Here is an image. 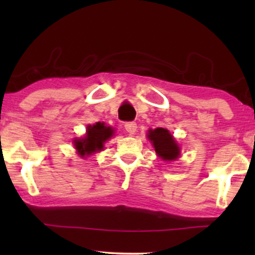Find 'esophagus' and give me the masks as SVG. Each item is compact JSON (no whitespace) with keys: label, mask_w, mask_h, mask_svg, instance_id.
<instances>
[{"label":"esophagus","mask_w":255,"mask_h":255,"mask_svg":"<svg viewBox=\"0 0 255 255\" xmlns=\"http://www.w3.org/2000/svg\"><path fill=\"white\" fill-rule=\"evenodd\" d=\"M136 124L135 122H126L125 124V129L127 130V133H129L130 135L136 131Z\"/></svg>","instance_id":"1"}]
</instances>
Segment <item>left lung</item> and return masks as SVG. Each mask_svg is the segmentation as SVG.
Here are the masks:
<instances>
[{
	"label": "left lung",
	"mask_w": 255,
	"mask_h": 255,
	"mask_svg": "<svg viewBox=\"0 0 255 255\" xmlns=\"http://www.w3.org/2000/svg\"><path fill=\"white\" fill-rule=\"evenodd\" d=\"M148 140L153 145L157 156L163 160H175L180 157V146L175 141L174 136L165 128L150 129L147 133Z\"/></svg>",
	"instance_id": "left-lung-1"
}]
</instances>
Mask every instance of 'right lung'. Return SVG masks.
<instances>
[{"label":"right lung","instance_id":"add662e5","mask_svg":"<svg viewBox=\"0 0 255 255\" xmlns=\"http://www.w3.org/2000/svg\"><path fill=\"white\" fill-rule=\"evenodd\" d=\"M114 135V128L108 127L102 122L87 126L86 134L84 137L74 140L75 150L81 157H87L103 150V145L107 140Z\"/></svg>","mask_w":255,"mask_h":255}]
</instances>
